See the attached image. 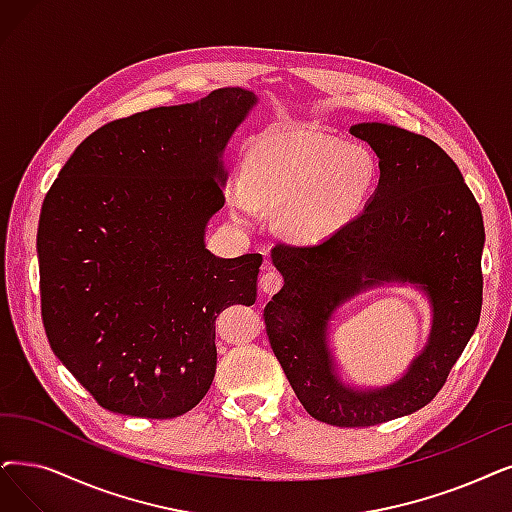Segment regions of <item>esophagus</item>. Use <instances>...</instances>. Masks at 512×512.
<instances>
[{"label":"esophagus","instance_id":"esophagus-1","mask_svg":"<svg viewBox=\"0 0 512 512\" xmlns=\"http://www.w3.org/2000/svg\"><path fill=\"white\" fill-rule=\"evenodd\" d=\"M281 285H283V275L269 264V271L260 277V290L264 294H275L281 290Z\"/></svg>","mask_w":512,"mask_h":512}]
</instances>
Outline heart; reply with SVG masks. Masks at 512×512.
<instances>
[{
	"instance_id": "1",
	"label": "heart",
	"mask_w": 512,
	"mask_h": 512,
	"mask_svg": "<svg viewBox=\"0 0 512 512\" xmlns=\"http://www.w3.org/2000/svg\"><path fill=\"white\" fill-rule=\"evenodd\" d=\"M376 178V159L361 145L315 130H277L254 140L229 203L243 224L256 222L262 208H279L285 233L317 241L357 214Z\"/></svg>"
}]
</instances>
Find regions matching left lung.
<instances>
[{"mask_svg":"<svg viewBox=\"0 0 512 512\" xmlns=\"http://www.w3.org/2000/svg\"><path fill=\"white\" fill-rule=\"evenodd\" d=\"M349 132L380 157L378 189L323 241L275 245L285 283L264 306V327L304 410L357 428L412 414L443 388L481 317L485 229L475 195L437 142L386 124ZM382 280L422 284L434 302V332L399 383L359 394L337 382L324 325L340 301Z\"/></svg>","mask_w":512,"mask_h":512,"instance_id":"1","label":"left lung"}]
</instances>
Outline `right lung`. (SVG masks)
Masks as SVG:
<instances>
[{
  "label": "right lung",
  "instance_id": "1",
  "mask_svg": "<svg viewBox=\"0 0 512 512\" xmlns=\"http://www.w3.org/2000/svg\"><path fill=\"white\" fill-rule=\"evenodd\" d=\"M220 88L92 132L50 187L37 229L42 319L54 355L109 412L176 418L216 374L214 321L254 304L260 254L216 258L220 153L254 107Z\"/></svg>",
  "mask_w": 512,
  "mask_h": 512
}]
</instances>
